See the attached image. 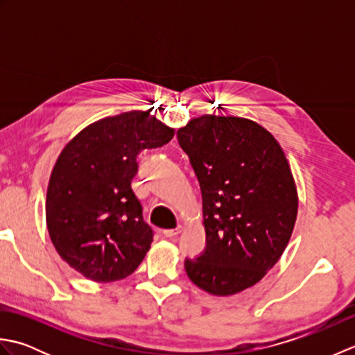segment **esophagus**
I'll list each match as a JSON object with an SVG mask.
<instances>
[{
	"label": "esophagus",
	"mask_w": 355,
	"mask_h": 355,
	"mask_svg": "<svg viewBox=\"0 0 355 355\" xmlns=\"http://www.w3.org/2000/svg\"><path fill=\"white\" fill-rule=\"evenodd\" d=\"M183 232V225H177L175 229H168V230H163L162 235L166 238H172V236H177L178 233Z\"/></svg>",
	"instance_id": "34e87169"
}]
</instances>
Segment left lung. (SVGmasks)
<instances>
[{
  "label": "left lung",
  "instance_id": "8db88e82",
  "mask_svg": "<svg viewBox=\"0 0 355 355\" xmlns=\"http://www.w3.org/2000/svg\"><path fill=\"white\" fill-rule=\"evenodd\" d=\"M202 195L206 250L186 259L191 281L215 296L250 288L281 259L299 197L284 149L254 120L205 114L177 131Z\"/></svg>",
  "mask_w": 355,
  "mask_h": 355
}]
</instances>
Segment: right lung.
Returning <instances> with one entry per match:
<instances>
[{
    "label": "right lung",
    "instance_id": "add662e5",
    "mask_svg": "<svg viewBox=\"0 0 355 355\" xmlns=\"http://www.w3.org/2000/svg\"><path fill=\"white\" fill-rule=\"evenodd\" d=\"M175 134L150 111H128L89 123L53 166L45 223L59 256L94 282L134 273L153 243L131 189L137 154Z\"/></svg>",
    "mask_w": 355,
    "mask_h": 355
}]
</instances>
